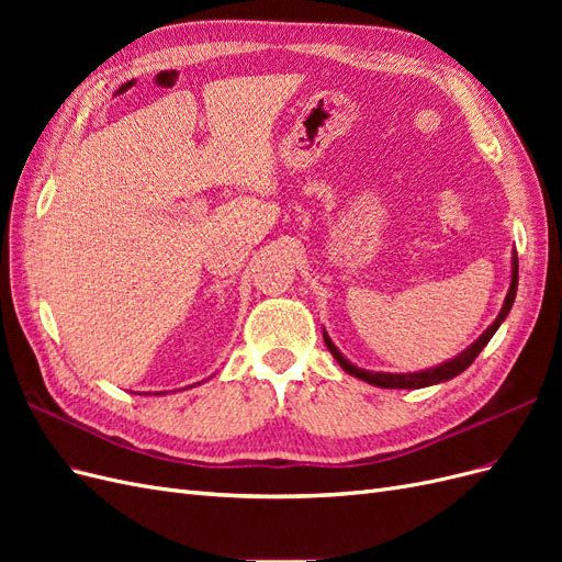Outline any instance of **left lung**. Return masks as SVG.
<instances>
[{
    "instance_id": "obj_1",
    "label": "left lung",
    "mask_w": 562,
    "mask_h": 562,
    "mask_svg": "<svg viewBox=\"0 0 562 562\" xmlns=\"http://www.w3.org/2000/svg\"><path fill=\"white\" fill-rule=\"evenodd\" d=\"M516 291H518V255L514 252L512 258V285H508V293L504 297V304H502V312L497 314V318L492 321V326L475 339V342L471 347H467L462 353H457L454 359L440 363L436 368H429V370H419V372H372V370H363L359 366H353L351 361H347L342 351H339L333 339L328 337V333L323 330V339H326V347L330 349V353L335 356V361L342 366L345 372H349V375L359 378L372 386H380V389H422V386H431V384H440V382H448L452 378H457L459 372H464L473 361L475 356H479L483 351V347L490 342L492 335L497 333V328L504 323V318L508 316V312H512L514 307V300H516Z\"/></svg>"
}]
</instances>
